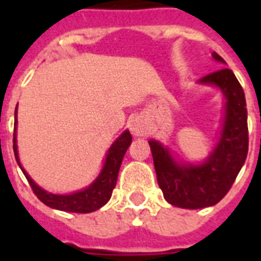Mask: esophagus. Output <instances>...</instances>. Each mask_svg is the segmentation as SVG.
<instances>
[{
	"mask_svg": "<svg viewBox=\"0 0 261 261\" xmlns=\"http://www.w3.org/2000/svg\"><path fill=\"white\" fill-rule=\"evenodd\" d=\"M128 127H130L131 134L135 135V137H142V135H146L147 133L146 124L139 118L131 119L130 123H128Z\"/></svg>",
	"mask_w": 261,
	"mask_h": 261,
	"instance_id": "1",
	"label": "esophagus"
}]
</instances>
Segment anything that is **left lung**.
Listing matches in <instances>:
<instances>
[{"instance_id": "left-lung-1", "label": "left lung", "mask_w": 261, "mask_h": 261, "mask_svg": "<svg viewBox=\"0 0 261 261\" xmlns=\"http://www.w3.org/2000/svg\"><path fill=\"white\" fill-rule=\"evenodd\" d=\"M215 61L225 63L213 53ZM200 83L221 88L226 97V115L221 138L206 163L180 165L159 142L149 141L157 181L167 199L181 208L214 206L229 192L248 154V115L243 87L230 69H221L204 75Z\"/></svg>"}]
</instances>
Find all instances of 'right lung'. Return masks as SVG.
Returning <instances> with one entry per match:
<instances>
[{"label": "right lung", "instance_id": "right-lung-1", "mask_svg": "<svg viewBox=\"0 0 261 261\" xmlns=\"http://www.w3.org/2000/svg\"><path fill=\"white\" fill-rule=\"evenodd\" d=\"M17 110V108H16ZM16 115V112H14ZM16 123L17 119L14 120V130H16ZM131 145V134L128 131H124L120 137L114 142V145L110 147L108 154H107L104 168L101 173L98 174V177L92 182L88 188L75 192L71 195H54L42 190L32 181V178L27 174L20 165L17 154V146H16V134L13 138V151L14 157L17 160L18 165L21 168L22 173L30 182L31 188L34 191V194L38 196L40 202H43L46 206L57 208V210L70 211V213H80V214H87L92 211L98 210L102 207L108 200H110L112 191L116 186V178H118L119 169L122 165L123 157L126 154L127 149Z\"/></svg>", "mask_w": 261, "mask_h": 261}]
</instances>
